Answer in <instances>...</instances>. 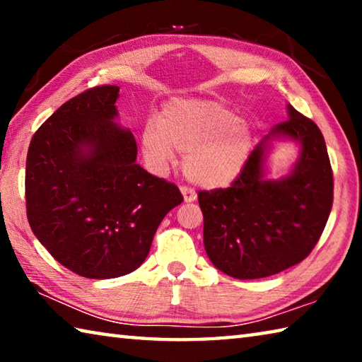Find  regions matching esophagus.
I'll return each instance as SVG.
<instances>
[{
  "instance_id": "34e87169",
  "label": "esophagus",
  "mask_w": 362,
  "mask_h": 362,
  "mask_svg": "<svg viewBox=\"0 0 362 362\" xmlns=\"http://www.w3.org/2000/svg\"><path fill=\"white\" fill-rule=\"evenodd\" d=\"M180 192H182L183 201H185V203H193V201L196 199V193H194V189L188 188V187H180Z\"/></svg>"
}]
</instances>
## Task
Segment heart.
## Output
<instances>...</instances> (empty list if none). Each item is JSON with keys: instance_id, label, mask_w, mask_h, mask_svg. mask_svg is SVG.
Instances as JSON below:
<instances>
[{"instance_id": "b5f03b06", "label": "heart", "mask_w": 362, "mask_h": 362, "mask_svg": "<svg viewBox=\"0 0 362 362\" xmlns=\"http://www.w3.org/2000/svg\"><path fill=\"white\" fill-rule=\"evenodd\" d=\"M252 132L223 103L204 99H174L163 108L158 124H146L142 151L153 170H163L182 153L183 174L206 189L231 185L246 166Z\"/></svg>"}]
</instances>
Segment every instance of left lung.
Masks as SVG:
<instances>
[{"label":"left lung","mask_w":362,"mask_h":362,"mask_svg":"<svg viewBox=\"0 0 362 362\" xmlns=\"http://www.w3.org/2000/svg\"><path fill=\"white\" fill-rule=\"evenodd\" d=\"M287 118L262 139L230 188L198 193L206 254L231 278H267L297 265L316 246L332 209V169L320 127L289 103ZM274 141L299 148L290 174L279 180L267 177Z\"/></svg>","instance_id":"1"}]
</instances>
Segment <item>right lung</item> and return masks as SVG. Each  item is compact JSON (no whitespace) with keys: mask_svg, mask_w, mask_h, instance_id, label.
I'll list each match as a JSON object with an SVG mask.
<instances>
[{"mask_svg":"<svg viewBox=\"0 0 362 362\" xmlns=\"http://www.w3.org/2000/svg\"><path fill=\"white\" fill-rule=\"evenodd\" d=\"M118 86H99L56 110L30 142L27 217L49 254L79 276L110 279L142 265L179 188L137 164L119 126Z\"/></svg>","mask_w":362,"mask_h":362,"instance_id":"1","label":"right lung"}]
</instances>
